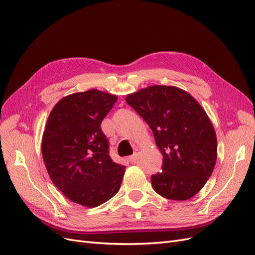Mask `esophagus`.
Returning <instances> with one entry per match:
<instances>
[{
	"instance_id": "esophagus-1",
	"label": "esophagus",
	"mask_w": 255,
	"mask_h": 255,
	"mask_svg": "<svg viewBox=\"0 0 255 255\" xmlns=\"http://www.w3.org/2000/svg\"><path fill=\"white\" fill-rule=\"evenodd\" d=\"M136 158H137V149L134 151V154L133 155H131V156H129L128 157V160L131 163H133V162H135L136 161Z\"/></svg>"
}]
</instances>
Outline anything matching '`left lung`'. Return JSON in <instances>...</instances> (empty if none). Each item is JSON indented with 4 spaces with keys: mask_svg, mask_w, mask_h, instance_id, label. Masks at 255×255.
Returning a JSON list of instances; mask_svg holds the SVG:
<instances>
[{
    "mask_svg": "<svg viewBox=\"0 0 255 255\" xmlns=\"http://www.w3.org/2000/svg\"><path fill=\"white\" fill-rule=\"evenodd\" d=\"M126 103L147 123L163 156L161 172L150 177L154 190L165 199H191L217 160V136L204 109L184 90L164 85L130 94Z\"/></svg>",
    "mask_w": 255,
    "mask_h": 255,
    "instance_id": "1",
    "label": "left lung"
}]
</instances>
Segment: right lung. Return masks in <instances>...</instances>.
Listing matches in <instances>:
<instances>
[{
    "label": "right lung",
    "instance_id": "1",
    "mask_svg": "<svg viewBox=\"0 0 255 255\" xmlns=\"http://www.w3.org/2000/svg\"><path fill=\"white\" fill-rule=\"evenodd\" d=\"M118 97L90 90L64 97L51 111L41 152L51 180L67 199L96 207L119 192L125 166L109 155L101 122Z\"/></svg>",
    "mask_w": 255,
    "mask_h": 255
}]
</instances>
